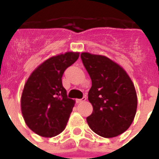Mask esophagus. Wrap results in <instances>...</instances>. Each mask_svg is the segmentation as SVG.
Returning <instances> with one entry per match:
<instances>
[{
    "label": "esophagus",
    "instance_id": "1",
    "mask_svg": "<svg viewBox=\"0 0 159 159\" xmlns=\"http://www.w3.org/2000/svg\"><path fill=\"white\" fill-rule=\"evenodd\" d=\"M85 100H86V97H83L82 99H75V102H76L77 103H80V102H84Z\"/></svg>",
    "mask_w": 159,
    "mask_h": 159
}]
</instances>
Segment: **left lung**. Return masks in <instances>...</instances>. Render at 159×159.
<instances>
[{
  "instance_id": "8db88e82",
  "label": "left lung",
  "mask_w": 159,
  "mask_h": 159,
  "mask_svg": "<svg viewBox=\"0 0 159 159\" xmlns=\"http://www.w3.org/2000/svg\"><path fill=\"white\" fill-rule=\"evenodd\" d=\"M83 64L92 79L88 100L93 107L87 117L95 134L114 138L123 134L133 123L137 111L135 88L121 66L102 55L82 52Z\"/></svg>"
}]
</instances>
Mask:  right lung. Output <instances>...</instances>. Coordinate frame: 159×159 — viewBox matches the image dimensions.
I'll return each mask as SVG.
<instances>
[{"instance_id": "obj_1", "label": "right lung", "mask_w": 159, "mask_h": 159, "mask_svg": "<svg viewBox=\"0 0 159 159\" xmlns=\"http://www.w3.org/2000/svg\"><path fill=\"white\" fill-rule=\"evenodd\" d=\"M80 52H67L44 60L31 73L20 99L28 127L38 135L52 138L65 129L75 101L68 99L62 76L78 60Z\"/></svg>"}]
</instances>
